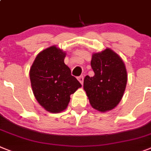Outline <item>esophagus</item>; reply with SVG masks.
I'll return each mask as SVG.
<instances>
[{"label": "esophagus", "mask_w": 151, "mask_h": 151, "mask_svg": "<svg viewBox=\"0 0 151 151\" xmlns=\"http://www.w3.org/2000/svg\"><path fill=\"white\" fill-rule=\"evenodd\" d=\"M78 81H79L80 82H81V84H83V76H80V77H78Z\"/></svg>", "instance_id": "34e87169"}]
</instances>
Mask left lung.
<instances>
[{"label":"left lung","mask_w":151,"mask_h":151,"mask_svg":"<svg viewBox=\"0 0 151 151\" xmlns=\"http://www.w3.org/2000/svg\"><path fill=\"white\" fill-rule=\"evenodd\" d=\"M91 68L93 77L87 75L83 80L91 105L101 112L114 108L122 99L127 81L123 60L110 48L92 55Z\"/></svg>","instance_id":"1"}]
</instances>
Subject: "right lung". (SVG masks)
I'll return each instance as SVG.
<instances>
[{"label": "right lung", "instance_id": "obj_1", "mask_svg": "<svg viewBox=\"0 0 151 151\" xmlns=\"http://www.w3.org/2000/svg\"><path fill=\"white\" fill-rule=\"evenodd\" d=\"M65 52L52 46L40 52L30 70L35 98L46 111L59 113L65 110L70 94L81 87L70 69L64 64Z\"/></svg>", "mask_w": 151, "mask_h": 151}]
</instances>
